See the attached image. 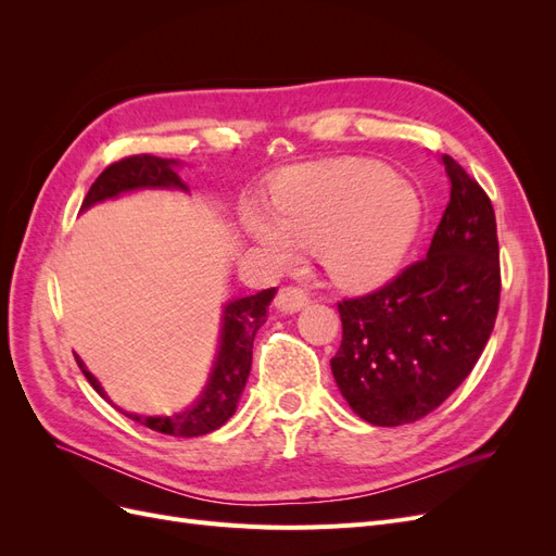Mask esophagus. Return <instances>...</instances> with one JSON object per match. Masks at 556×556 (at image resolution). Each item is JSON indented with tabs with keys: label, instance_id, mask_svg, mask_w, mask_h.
Here are the masks:
<instances>
[{
	"label": "esophagus",
	"instance_id": "obj_1",
	"mask_svg": "<svg viewBox=\"0 0 556 556\" xmlns=\"http://www.w3.org/2000/svg\"><path fill=\"white\" fill-rule=\"evenodd\" d=\"M308 301H311V296H308L306 290H301V288H282L278 299H276V308L280 313L292 315V313H299L301 308H304Z\"/></svg>",
	"mask_w": 556,
	"mask_h": 556
}]
</instances>
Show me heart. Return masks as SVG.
<instances>
[{
	"instance_id": "obj_1",
	"label": "heart",
	"mask_w": 556,
	"mask_h": 556,
	"mask_svg": "<svg viewBox=\"0 0 556 556\" xmlns=\"http://www.w3.org/2000/svg\"><path fill=\"white\" fill-rule=\"evenodd\" d=\"M241 225L274 260L288 262L294 243L319 248L336 280L368 290L406 264L425 227V204L390 166L333 160L285 176L271 190V213L245 204Z\"/></svg>"
}]
</instances>
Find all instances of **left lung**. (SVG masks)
<instances>
[{
	"label": "left lung",
	"mask_w": 556,
	"mask_h": 556,
	"mask_svg": "<svg viewBox=\"0 0 556 556\" xmlns=\"http://www.w3.org/2000/svg\"><path fill=\"white\" fill-rule=\"evenodd\" d=\"M450 204L429 252L380 290L339 304L336 384L368 425L422 419L473 371L501 296L492 201L450 155Z\"/></svg>",
	"instance_id": "obj_1"
}]
</instances>
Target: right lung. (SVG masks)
Returning a JSON list of instances; mask_svg holds the SVG:
<instances>
[{
	"mask_svg": "<svg viewBox=\"0 0 556 556\" xmlns=\"http://www.w3.org/2000/svg\"><path fill=\"white\" fill-rule=\"evenodd\" d=\"M180 162L176 160H162L155 155H131L121 162H113L111 166L99 174L92 182L90 192L83 199L80 211H86L99 201L121 197L123 192L134 190H185L188 185L180 180L174 172ZM276 296V288L262 290L252 296L233 299L223 311V329H220V348H217V357L213 362L211 378L204 387V392L192 403L190 408L176 415H137L125 413L134 422H139L148 429L176 435V439H192V435H204L215 429H220L227 419L237 413L241 392L245 380L250 376L252 364V341H255L257 329L266 323V308ZM80 371L86 374L88 382L94 390L106 399V392L97 378L88 371L86 364L74 355Z\"/></svg>",
	"mask_w": 556,
	"mask_h": 556,
	"instance_id": "obj_1",
	"label": "right lung"
}]
</instances>
